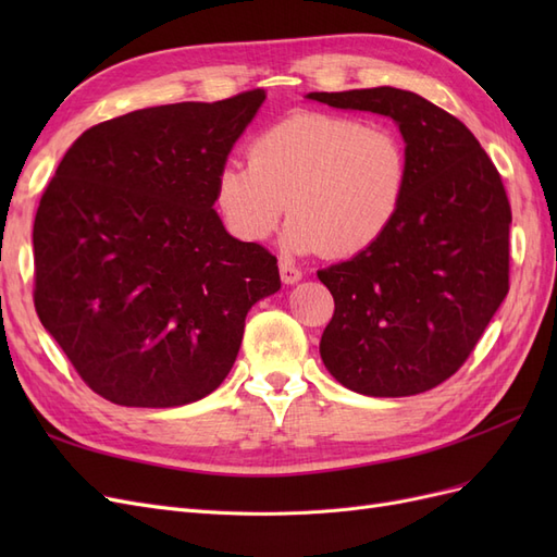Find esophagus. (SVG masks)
Masks as SVG:
<instances>
[{"label":"esophagus","mask_w":557,"mask_h":557,"mask_svg":"<svg viewBox=\"0 0 557 557\" xmlns=\"http://www.w3.org/2000/svg\"><path fill=\"white\" fill-rule=\"evenodd\" d=\"M278 272H281V281H283L285 285H293V283H297V281L301 278L299 269H297L295 264H290V262H285V260L278 262Z\"/></svg>","instance_id":"esophagus-1"}]
</instances>
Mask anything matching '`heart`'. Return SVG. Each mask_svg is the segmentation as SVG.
<instances>
[{"label": "heart", "mask_w": 557, "mask_h": 557, "mask_svg": "<svg viewBox=\"0 0 557 557\" xmlns=\"http://www.w3.org/2000/svg\"><path fill=\"white\" fill-rule=\"evenodd\" d=\"M409 176V150L393 127L301 111L250 141L248 166L227 162L213 199L242 242H267L290 209L285 246L293 252L352 258L393 230Z\"/></svg>", "instance_id": "heart-1"}]
</instances>
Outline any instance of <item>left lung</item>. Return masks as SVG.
<instances>
[{"label": "left lung", "instance_id": "8db88e82", "mask_svg": "<svg viewBox=\"0 0 557 557\" xmlns=\"http://www.w3.org/2000/svg\"><path fill=\"white\" fill-rule=\"evenodd\" d=\"M307 97L393 117L411 164L393 230L318 272L334 297L320 358L352 393H425L465 364L509 293L507 190L474 134L416 92L383 86Z\"/></svg>", "mask_w": 557, "mask_h": 557}]
</instances>
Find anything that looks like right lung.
<instances>
[{"label": "right lung", "instance_id": "right-lung-1", "mask_svg": "<svg viewBox=\"0 0 557 557\" xmlns=\"http://www.w3.org/2000/svg\"><path fill=\"white\" fill-rule=\"evenodd\" d=\"M139 109L86 129L39 201L35 309L78 376L121 407L211 395L246 313L281 288L276 258L227 234L218 172L264 102Z\"/></svg>", "mask_w": 557, "mask_h": 557}]
</instances>
